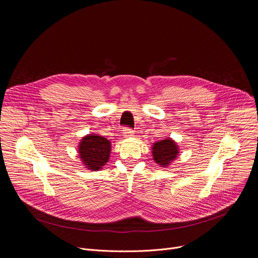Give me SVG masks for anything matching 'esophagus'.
<instances>
[{"instance_id":"obj_1","label":"esophagus","mask_w":258,"mask_h":258,"mask_svg":"<svg viewBox=\"0 0 258 258\" xmlns=\"http://www.w3.org/2000/svg\"><path fill=\"white\" fill-rule=\"evenodd\" d=\"M123 136H124V138L133 137L134 136V132L131 128H128V127H124L123 128Z\"/></svg>"}]
</instances>
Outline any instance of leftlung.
<instances>
[{"label":"left lung","mask_w":258,"mask_h":258,"mask_svg":"<svg viewBox=\"0 0 258 258\" xmlns=\"http://www.w3.org/2000/svg\"><path fill=\"white\" fill-rule=\"evenodd\" d=\"M153 159L160 167H168L178 158L179 146L171 138H165L157 141L152 146Z\"/></svg>","instance_id":"left-lung-1"}]
</instances>
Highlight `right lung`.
<instances>
[{"label":"right lung","mask_w":258,"mask_h":258,"mask_svg":"<svg viewBox=\"0 0 258 258\" xmlns=\"http://www.w3.org/2000/svg\"><path fill=\"white\" fill-rule=\"evenodd\" d=\"M112 144L110 140L97 134H89L83 137L78 145L79 158L86 168L97 171L110 160Z\"/></svg>","instance_id":"right-lung-1"}]
</instances>
